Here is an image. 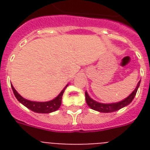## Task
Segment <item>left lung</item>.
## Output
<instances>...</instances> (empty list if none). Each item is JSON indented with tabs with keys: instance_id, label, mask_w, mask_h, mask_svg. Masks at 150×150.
Segmentation results:
<instances>
[{
	"instance_id": "left-lung-1",
	"label": "left lung",
	"mask_w": 150,
	"mask_h": 150,
	"mask_svg": "<svg viewBox=\"0 0 150 150\" xmlns=\"http://www.w3.org/2000/svg\"><path fill=\"white\" fill-rule=\"evenodd\" d=\"M140 82L141 81L138 82L135 90L128 97H126L123 100H121V101L117 103H99L97 101H95L94 100H93L89 96L88 93L86 91V93L85 94H86V103L91 109L94 110H96V111L101 112V113H110V112L117 111V110H118L121 109V108H123V107H126V106H128L132 101L134 97L135 96V94L137 93L138 89L139 87Z\"/></svg>"
}]
</instances>
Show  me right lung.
<instances>
[{"label": "right lung", "instance_id": "1", "mask_svg": "<svg viewBox=\"0 0 150 150\" xmlns=\"http://www.w3.org/2000/svg\"><path fill=\"white\" fill-rule=\"evenodd\" d=\"M68 84L64 88L61 92L59 93V95L54 100L47 101V102H36V101H31V100H26L23 98L18 93L13 86H11V89L13 90L14 95L15 96L16 99L19 101L22 104H23L25 107H26L28 109L31 110L32 111L36 112V113H40V114H49L51 112L56 111L59 109V107L61 105V100H62V96L65 89Z\"/></svg>", "mask_w": 150, "mask_h": 150}]
</instances>
